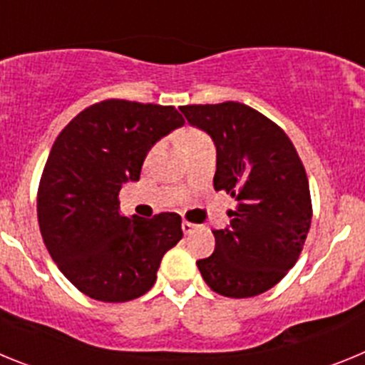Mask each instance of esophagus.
I'll return each mask as SVG.
<instances>
[{
  "label": "esophagus",
  "instance_id": "1",
  "mask_svg": "<svg viewBox=\"0 0 365 365\" xmlns=\"http://www.w3.org/2000/svg\"><path fill=\"white\" fill-rule=\"evenodd\" d=\"M195 228H197V225H193V222H188V221H182V232H185V234H192V232H195Z\"/></svg>",
  "mask_w": 365,
  "mask_h": 365
}]
</instances>
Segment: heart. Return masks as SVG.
Returning <instances> with one entry per match:
<instances>
[{
    "label": "heart",
    "mask_w": 365,
    "mask_h": 365,
    "mask_svg": "<svg viewBox=\"0 0 365 365\" xmlns=\"http://www.w3.org/2000/svg\"><path fill=\"white\" fill-rule=\"evenodd\" d=\"M179 138H180V143H182V148H185V151H188L190 148L197 146V144L208 140V137H206L202 131L195 130V128H186V130H182V131H180Z\"/></svg>",
    "instance_id": "b5f03b06"
}]
</instances>
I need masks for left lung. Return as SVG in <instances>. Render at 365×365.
<instances>
[{
    "mask_svg": "<svg viewBox=\"0 0 365 365\" xmlns=\"http://www.w3.org/2000/svg\"><path fill=\"white\" fill-rule=\"evenodd\" d=\"M179 109L214 140V188L237 201L230 225L214 230L215 250L197 261L199 272L228 298L269 291L294 267L311 228V192L298 151L278 124L240 102Z\"/></svg>",
    "mask_w": 365,
    "mask_h": 365,
    "instance_id": "left-lung-1",
    "label": "left lung"
}]
</instances>
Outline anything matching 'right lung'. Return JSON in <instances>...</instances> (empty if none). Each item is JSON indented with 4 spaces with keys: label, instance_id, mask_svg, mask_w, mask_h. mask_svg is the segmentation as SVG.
<instances>
[{
    "label": "right lung",
    "instance_id": "obj_1",
    "mask_svg": "<svg viewBox=\"0 0 365 365\" xmlns=\"http://www.w3.org/2000/svg\"><path fill=\"white\" fill-rule=\"evenodd\" d=\"M182 124L173 106L111 98L78 113L54 140L38 222L58 269L89 298L122 303L146 294L163 256L182 237L179 214L118 212L122 185L140 179L148 151Z\"/></svg>",
    "mask_w": 365,
    "mask_h": 365
}]
</instances>
